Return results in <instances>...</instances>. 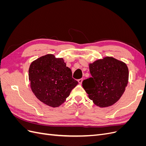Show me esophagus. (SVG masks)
I'll use <instances>...</instances> for the list:
<instances>
[{"mask_svg": "<svg viewBox=\"0 0 146 146\" xmlns=\"http://www.w3.org/2000/svg\"><path fill=\"white\" fill-rule=\"evenodd\" d=\"M78 83L79 84H81L82 83V82H83V78H80V79H78Z\"/></svg>", "mask_w": 146, "mask_h": 146, "instance_id": "obj_1", "label": "esophagus"}]
</instances>
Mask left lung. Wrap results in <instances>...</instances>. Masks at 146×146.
Instances as JSON below:
<instances>
[{"label":"left lung","mask_w":146,"mask_h":146,"mask_svg":"<svg viewBox=\"0 0 146 146\" xmlns=\"http://www.w3.org/2000/svg\"><path fill=\"white\" fill-rule=\"evenodd\" d=\"M89 68L92 77L82 83L89 98L100 108L115 104L121 98L129 82L127 64L112 56H106L90 63Z\"/></svg>","instance_id":"obj_1"}]
</instances>
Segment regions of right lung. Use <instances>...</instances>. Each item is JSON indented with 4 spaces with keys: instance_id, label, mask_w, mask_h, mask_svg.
Here are the masks:
<instances>
[{
    "instance_id": "1",
    "label": "right lung",
    "mask_w": 146,
    "mask_h": 146,
    "mask_svg": "<svg viewBox=\"0 0 146 146\" xmlns=\"http://www.w3.org/2000/svg\"><path fill=\"white\" fill-rule=\"evenodd\" d=\"M30 87L37 99L52 107H58L78 84L63 58L47 54L32 61L29 69Z\"/></svg>"
}]
</instances>
